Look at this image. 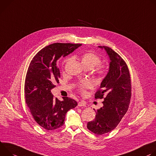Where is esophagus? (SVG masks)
Segmentation results:
<instances>
[{
  "mask_svg": "<svg viewBox=\"0 0 156 156\" xmlns=\"http://www.w3.org/2000/svg\"><path fill=\"white\" fill-rule=\"evenodd\" d=\"M78 106L79 107H85V103L83 101H80L78 103Z\"/></svg>",
  "mask_w": 156,
  "mask_h": 156,
  "instance_id": "34e87169",
  "label": "esophagus"
}]
</instances>
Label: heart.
Listing matches in <instances>:
<instances>
[{
    "label": "heart",
    "instance_id": "1",
    "mask_svg": "<svg viewBox=\"0 0 156 156\" xmlns=\"http://www.w3.org/2000/svg\"><path fill=\"white\" fill-rule=\"evenodd\" d=\"M80 58L82 64L86 68L91 69L97 66L95 71L96 74L100 78L104 77L107 74V72L108 70V64L105 63L100 64L101 58L98 55L95 53L93 51L85 52V53H82L80 55ZM69 60H70L69 58L66 59L63 62V64L64 65L67 64V62H69ZM92 83L89 80L82 81L78 85L79 90L82 94H85L86 90L92 88Z\"/></svg>",
    "mask_w": 156,
    "mask_h": 156
}]
</instances>
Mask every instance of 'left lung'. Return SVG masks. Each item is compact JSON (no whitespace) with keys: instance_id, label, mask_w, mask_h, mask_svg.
<instances>
[{"instance_id":"8db88e82","label":"left lung","mask_w":156,"mask_h":156,"mask_svg":"<svg viewBox=\"0 0 156 156\" xmlns=\"http://www.w3.org/2000/svg\"><path fill=\"white\" fill-rule=\"evenodd\" d=\"M110 58L109 71L95 94V99H103V106L97 110L87 128L97 135L114 129L127 112L131 97V83L128 66L123 59L112 48L103 46Z\"/></svg>"}]
</instances>
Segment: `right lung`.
Listing matches in <instances>:
<instances>
[{
	"label": "right lung",
	"instance_id": "1",
	"mask_svg": "<svg viewBox=\"0 0 156 156\" xmlns=\"http://www.w3.org/2000/svg\"><path fill=\"white\" fill-rule=\"evenodd\" d=\"M80 45L59 43L48 45L33 57L28 67L25 81V101L35 122L48 131L61 127L67 111L77 105L70 98L62 97V101L55 98L51 90L56 87L61 76L58 61Z\"/></svg>",
	"mask_w": 156,
	"mask_h": 156
}]
</instances>
